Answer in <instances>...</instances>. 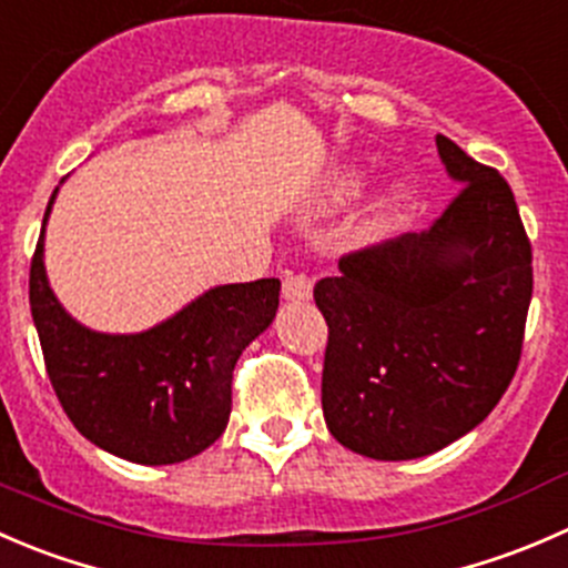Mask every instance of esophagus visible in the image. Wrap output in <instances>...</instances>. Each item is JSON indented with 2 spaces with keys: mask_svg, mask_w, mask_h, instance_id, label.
Listing matches in <instances>:
<instances>
[{
  "mask_svg": "<svg viewBox=\"0 0 568 568\" xmlns=\"http://www.w3.org/2000/svg\"><path fill=\"white\" fill-rule=\"evenodd\" d=\"M314 282L306 276V273H290L282 284V295L286 301H308L312 297Z\"/></svg>",
  "mask_w": 568,
  "mask_h": 568,
  "instance_id": "1",
  "label": "esophagus"
}]
</instances>
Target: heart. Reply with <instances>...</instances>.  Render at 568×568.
<instances>
[{"label":"heart","instance_id":"1","mask_svg":"<svg viewBox=\"0 0 568 568\" xmlns=\"http://www.w3.org/2000/svg\"><path fill=\"white\" fill-rule=\"evenodd\" d=\"M362 187V176L356 171H342L325 184L323 190V204H342L345 199H351L356 190Z\"/></svg>","mask_w":568,"mask_h":568}]
</instances>
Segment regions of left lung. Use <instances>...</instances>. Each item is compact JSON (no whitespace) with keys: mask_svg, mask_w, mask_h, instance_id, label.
Wrapping results in <instances>:
<instances>
[{"mask_svg":"<svg viewBox=\"0 0 568 568\" xmlns=\"http://www.w3.org/2000/svg\"><path fill=\"white\" fill-rule=\"evenodd\" d=\"M456 199L428 232L342 256L314 301L328 323L323 414L347 450L408 462L491 414L521 356L532 251L508 182L436 138Z\"/></svg>","mask_w":568,"mask_h":568,"instance_id":"1","label":"left lung"}]
</instances>
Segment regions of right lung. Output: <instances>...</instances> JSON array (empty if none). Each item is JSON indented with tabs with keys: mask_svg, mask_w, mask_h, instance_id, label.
I'll return each instance as SVG.
<instances>
[{
	"mask_svg": "<svg viewBox=\"0 0 568 568\" xmlns=\"http://www.w3.org/2000/svg\"><path fill=\"white\" fill-rule=\"evenodd\" d=\"M41 237L30 267V308L60 406L95 447L134 464H179L226 430L240 353L273 323L278 278L212 286L140 334H99L77 323L49 286Z\"/></svg>",
	"mask_w": 568,
	"mask_h": 568,
	"instance_id": "add662e5",
	"label": "right lung"
}]
</instances>
